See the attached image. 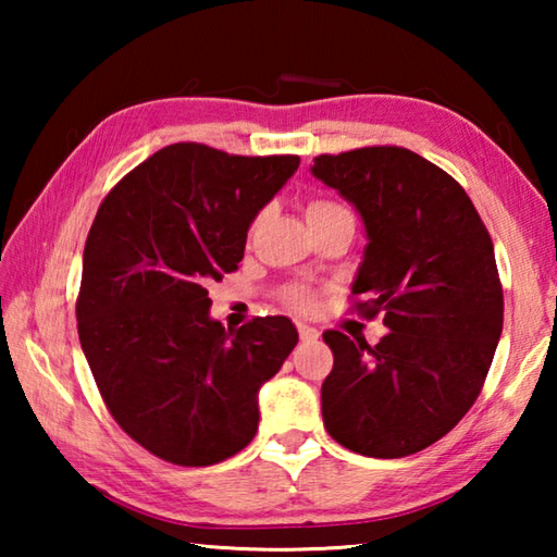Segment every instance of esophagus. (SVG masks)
<instances>
[{
    "mask_svg": "<svg viewBox=\"0 0 557 557\" xmlns=\"http://www.w3.org/2000/svg\"><path fill=\"white\" fill-rule=\"evenodd\" d=\"M297 329H299V338H301V342H317V338H319V329H314V326L297 324Z\"/></svg>",
    "mask_w": 557,
    "mask_h": 557,
    "instance_id": "esophagus-1",
    "label": "esophagus"
}]
</instances>
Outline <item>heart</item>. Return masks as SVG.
<instances>
[{"mask_svg":"<svg viewBox=\"0 0 557 557\" xmlns=\"http://www.w3.org/2000/svg\"><path fill=\"white\" fill-rule=\"evenodd\" d=\"M336 213H348L344 206H338V203H334V201H309V206H307V221L312 223V221H319V219H326V215H336ZM285 301L289 307H295L297 312H312V309L317 307V295L309 287H299V285H295V287H289L287 292H285Z\"/></svg>","mask_w":557,"mask_h":557,"instance_id":"heart-1","label":"heart"}]
</instances>
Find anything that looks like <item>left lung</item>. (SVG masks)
Returning a JSON list of instances; mask_svg holds the SVG:
<instances>
[{"label":"left lung","mask_w":557,"mask_h":557,"mask_svg":"<svg viewBox=\"0 0 557 557\" xmlns=\"http://www.w3.org/2000/svg\"><path fill=\"white\" fill-rule=\"evenodd\" d=\"M312 174L361 215L369 243L351 295L391 329L375 346L324 332V428L358 455H414L465 418L492 366L504 329L492 235L465 188L410 149L322 154Z\"/></svg>","instance_id":"obj_1"}]
</instances>
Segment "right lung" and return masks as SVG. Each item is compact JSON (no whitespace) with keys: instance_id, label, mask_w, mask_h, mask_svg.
<instances>
[{"instance_id":"add662e5","label":"right lung","mask_w":557,"mask_h":557,"mask_svg":"<svg viewBox=\"0 0 557 557\" xmlns=\"http://www.w3.org/2000/svg\"><path fill=\"white\" fill-rule=\"evenodd\" d=\"M299 157H235L178 143L100 203L83 250L78 336L112 418L159 459L209 467L256 437L262 383L297 329L258 317L225 332L209 285L238 270L250 223Z\"/></svg>"}]
</instances>
